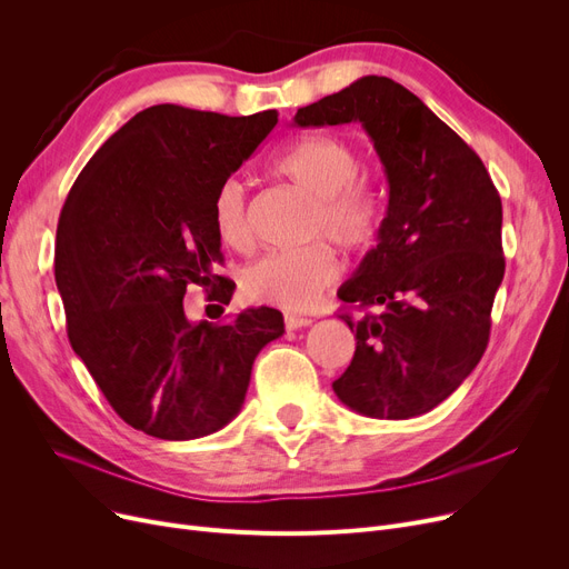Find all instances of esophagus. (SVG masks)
I'll return each mask as SVG.
<instances>
[{"label":"esophagus","instance_id":"obj_1","mask_svg":"<svg viewBox=\"0 0 569 569\" xmlns=\"http://www.w3.org/2000/svg\"><path fill=\"white\" fill-rule=\"evenodd\" d=\"M286 327L288 330H302V327H309L313 320L305 318V316H295V313H286Z\"/></svg>","mask_w":569,"mask_h":569}]
</instances>
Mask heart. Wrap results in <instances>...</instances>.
I'll return each mask as SVG.
<instances>
[{
  "label": "heart",
  "instance_id": "1",
  "mask_svg": "<svg viewBox=\"0 0 569 569\" xmlns=\"http://www.w3.org/2000/svg\"><path fill=\"white\" fill-rule=\"evenodd\" d=\"M357 149L337 136H311L295 142L274 161V172L311 198L309 237H327L343 251L357 253L376 244L382 228V200L360 172ZM212 221L230 249L249 244L247 191L226 179L212 200ZM339 277V260L325 242L272 251L242 272V292L251 302L283 309H307Z\"/></svg>",
  "mask_w": 569,
  "mask_h": 569
}]
</instances>
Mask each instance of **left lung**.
<instances>
[{
    "mask_svg": "<svg viewBox=\"0 0 569 569\" xmlns=\"http://www.w3.org/2000/svg\"><path fill=\"white\" fill-rule=\"evenodd\" d=\"M350 122L371 138L390 198L378 244L339 288V300L376 313L341 316L357 346L332 387L355 412L408 420L450 397L487 350L502 204L482 159L392 78L365 76L292 119Z\"/></svg>",
    "mask_w": 569,
    "mask_h": 569,
    "instance_id": "left-lung-1",
    "label": "left lung"
}]
</instances>
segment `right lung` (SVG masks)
Here are the masks:
<instances>
[{"mask_svg":"<svg viewBox=\"0 0 569 569\" xmlns=\"http://www.w3.org/2000/svg\"><path fill=\"white\" fill-rule=\"evenodd\" d=\"M249 117L152 106L114 131L78 174L57 226L54 281L69 341L127 425L161 440H193L242 410L258 352L283 335V316L258 307L234 320L193 322L187 286L234 283L212 200L277 127Z\"/></svg>","mask_w":569,"mask_h":569,"instance_id":"1","label":"right lung"}]
</instances>
